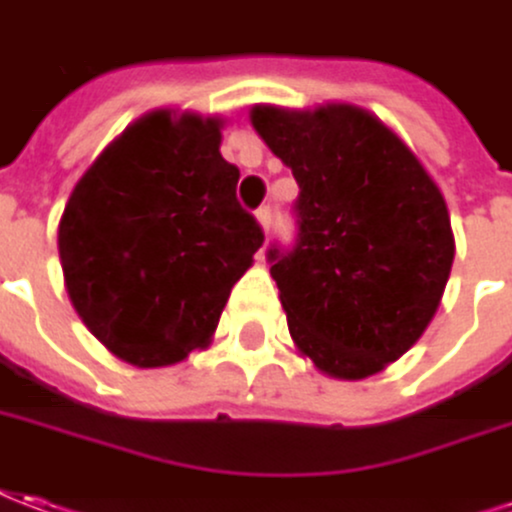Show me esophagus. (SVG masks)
Wrapping results in <instances>:
<instances>
[{
    "label": "esophagus",
    "mask_w": 512,
    "mask_h": 512,
    "mask_svg": "<svg viewBox=\"0 0 512 512\" xmlns=\"http://www.w3.org/2000/svg\"><path fill=\"white\" fill-rule=\"evenodd\" d=\"M256 222L262 225L264 234L270 231V225H273V211H270V206H262V209L256 211Z\"/></svg>",
    "instance_id": "esophagus-1"
}]
</instances>
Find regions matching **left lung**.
<instances>
[{
  "label": "left lung",
  "mask_w": 512,
  "mask_h": 512,
  "mask_svg": "<svg viewBox=\"0 0 512 512\" xmlns=\"http://www.w3.org/2000/svg\"><path fill=\"white\" fill-rule=\"evenodd\" d=\"M250 125L301 189L295 245L267 250L295 348L334 379L379 373L418 343L449 281L454 234L438 183L357 105H253Z\"/></svg>",
  "instance_id": "obj_1"
}]
</instances>
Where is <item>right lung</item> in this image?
<instances>
[{
  "label": "right lung",
  "instance_id": "1",
  "mask_svg": "<svg viewBox=\"0 0 512 512\" xmlns=\"http://www.w3.org/2000/svg\"><path fill=\"white\" fill-rule=\"evenodd\" d=\"M220 116L153 111L77 181L58 225L74 312L114 357L164 368L206 348L264 234L236 203Z\"/></svg>",
  "mask_w": 512,
  "mask_h": 512
}]
</instances>
